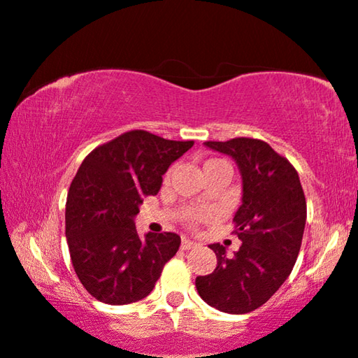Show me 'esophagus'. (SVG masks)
Listing matches in <instances>:
<instances>
[{"instance_id": "obj_1", "label": "esophagus", "mask_w": 358, "mask_h": 358, "mask_svg": "<svg viewBox=\"0 0 358 358\" xmlns=\"http://www.w3.org/2000/svg\"><path fill=\"white\" fill-rule=\"evenodd\" d=\"M180 248H182V250H192V248H197V243H196V241L189 240V238H182V241H180Z\"/></svg>"}]
</instances>
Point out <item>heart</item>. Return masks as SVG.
I'll list each match as a JSON object with an SVG mask.
<instances>
[{
  "mask_svg": "<svg viewBox=\"0 0 358 358\" xmlns=\"http://www.w3.org/2000/svg\"><path fill=\"white\" fill-rule=\"evenodd\" d=\"M213 162H224V161H217V159H212V161H207L206 164H213Z\"/></svg>",
  "mask_w": 358,
  "mask_h": 358,
  "instance_id": "b5f03b06",
  "label": "heart"
}]
</instances>
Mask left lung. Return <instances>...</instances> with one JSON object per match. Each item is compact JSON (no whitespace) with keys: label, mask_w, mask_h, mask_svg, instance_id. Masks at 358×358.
<instances>
[{"label":"left lung","mask_w":358,"mask_h":358,"mask_svg":"<svg viewBox=\"0 0 358 358\" xmlns=\"http://www.w3.org/2000/svg\"><path fill=\"white\" fill-rule=\"evenodd\" d=\"M203 145L234 157L240 169L243 196L234 222L241 247L227 257L224 245L212 243L217 266L210 275L197 276L196 287L212 308L247 314L266 303L291 275L306 225L304 190L291 162L262 139Z\"/></svg>","instance_id":"8db88e82"}]
</instances>
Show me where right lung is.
Masks as SVG:
<instances>
[{"label": "right lung", "mask_w": 358, "mask_h": 358, "mask_svg": "<svg viewBox=\"0 0 358 358\" xmlns=\"http://www.w3.org/2000/svg\"><path fill=\"white\" fill-rule=\"evenodd\" d=\"M192 145L133 129L83 159L69 189L66 236L78 280L100 303L146 298L179 250L180 236L171 231L139 238L134 217L143 197L159 192L162 174Z\"/></svg>", "instance_id": "add662e5"}]
</instances>
